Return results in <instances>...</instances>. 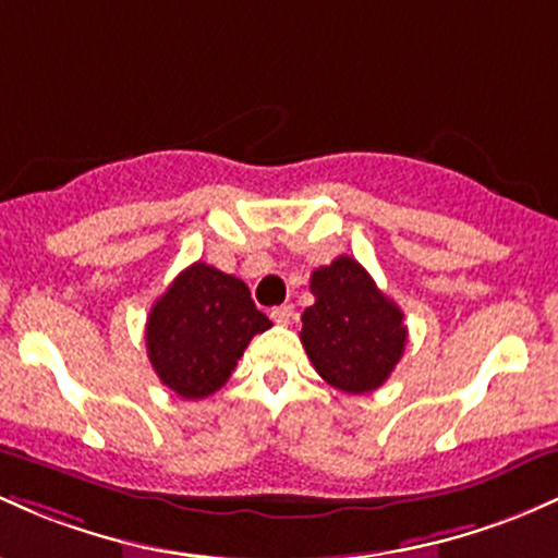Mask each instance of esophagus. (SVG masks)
Here are the masks:
<instances>
[{"label":"esophagus","instance_id":"34e87169","mask_svg":"<svg viewBox=\"0 0 558 558\" xmlns=\"http://www.w3.org/2000/svg\"><path fill=\"white\" fill-rule=\"evenodd\" d=\"M270 317H272V323H278V325H291V319H293V306L291 304H283V306H275V310L270 312Z\"/></svg>","mask_w":558,"mask_h":558}]
</instances>
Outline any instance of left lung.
<instances>
[{
  "mask_svg": "<svg viewBox=\"0 0 558 558\" xmlns=\"http://www.w3.org/2000/svg\"><path fill=\"white\" fill-rule=\"evenodd\" d=\"M315 304L301 315V343L325 383L343 393H369L403 356V312L356 259L338 257L310 280Z\"/></svg>",
  "mask_w": 558,
  "mask_h": 558,
  "instance_id": "1",
  "label": "left lung"
}]
</instances>
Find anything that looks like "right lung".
Listing matches in <instances>:
<instances>
[{
	"mask_svg": "<svg viewBox=\"0 0 558 558\" xmlns=\"http://www.w3.org/2000/svg\"><path fill=\"white\" fill-rule=\"evenodd\" d=\"M267 328L272 323L254 306L243 280L194 262L151 306L146 354L159 380L181 399H207Z\"/></svg>",
	"mask_w": 558,
	"mask_h": 558,
	"instance_id": "add662e5",
	"label": "right lung"
}]
</instances>
